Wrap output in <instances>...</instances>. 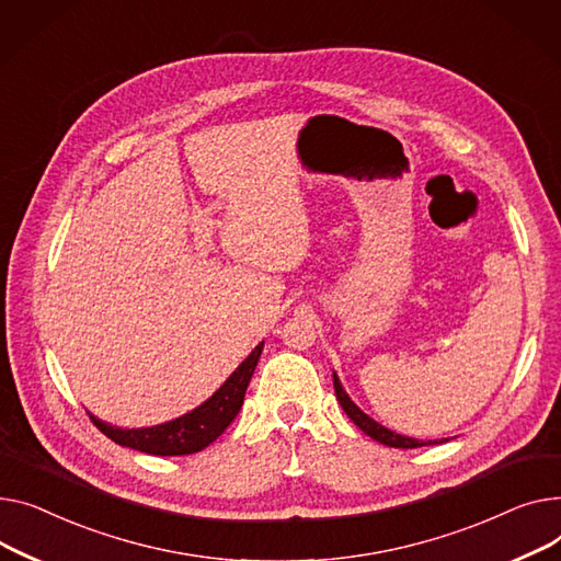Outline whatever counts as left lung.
<instances>
[{"instance_id": "left-lung-1", "label": "left lung", "mask_w": 561, "mask_h": 561, "mask_svg": "<svg viewBox=\"0 0 561 561\" xmlns=\"http://www.w3.org/2000/svg\"><path fill=\"white\" fill-rule=\"evenodd\" d=\"M333 385H335L337 401H340L342 410L346 412V416L359 427L362 433L369 435L371 439H376V442H380V444H385V446H389V448H421V446H433V444H437V442H419V439L403 437V435H399V433L387 431L385 425H380V423H376L374 419H369L365 412H362V410L346 397V391L342 389V385H340V380H337L335 374H333Z\"/></svg>"}]
</instances>
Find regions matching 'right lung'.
Instances as JSON below:
<instances>
[{"label":"right lung","mask_w":561,"mask_h":561,"mask_svg":"<svg viewBox=\"0 0 561 561\" xmlns=\"http://www.w3.org/2000/svg\"><path fill=\"white\" fill-rule=\"evenodd\" d=\"M262 346H265V342H260L251 351V355L233 374H230V378L213 393V397L204 405H199L190 414H183L170 423L153 425V427H138V431H122V427L108 425L104 421L94 419L92 414H90V421L115 444L128 446V448L147 453V455L172 457V455L199 453L206 446H210L238 416V412L244 403L249 380H251L257 359H260Z\"/></svg>","instance_id":"obj_1"}]
</instances>
